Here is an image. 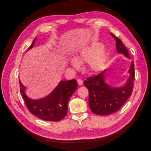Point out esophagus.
Wrapping results in <instances>:
<instances>
[{
    "mask_svg": "<svg viewBox=\"0 0 151 151\" xmlns=\"http://www.w3.org/2000/svg\"><path fill=\"white\" fill-rule=\"evenodd\" d=\"M77 83H78V84L79 85H82L83 84V80L82 79H77Z\"/></svg>",
    "mask_w": 151,
    "mask_h": 151,
    "instance_id": "esophagus-1",
    "label": "esophagus"
}]
</instances>
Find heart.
I'll return each instance as SVG.
<instances>
[{
    "label": "heart",
    "instance_id": "b5f03b06",
    "mask_svg": "<svg viewBox=\"0 0 151 151\" xmlns=\"http://www.w3.org/2000/svg\"><path fill=\"white\" fill-rule=\"evenodd\" d=\"M101 49L102 46L101 45H96L84 50L76 59H72L70 60L71 65L73 67L77 68L79 65H81L84 62H90V68L91 70L93 72L100 70L106 58L104 53H100L97 55Z\"/></svg>",
    "mask_w": 151,
    "mask_h": 151
}]
</instances>
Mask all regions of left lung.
I'll return each mask as SVG.
<instances>
[{
	"instance_id": "obj_1",
	"label": "left lung",
	"mask_w": 151,
	"mask_h": 151,
	"mask_svg": "<svg viewBox=\"0 0 151 151\" xmlns=\"http://www.w3.org/2000/svg\"><path fill=\"white\" fill-rule=\"evenodd\" d=\"M111 35L116 40V50L130 58L129 52L122 41L113 33ZM130 77L127 83L122 87L115 88L104 81V71L93 77H88L84 85L89 91V105L91 110L99 115H107L120 109L130 98L134 88L135 77L134 63L132 62L129 68Z\"/></svg>"
}]
</instances>
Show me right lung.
<instances>
[{
    "label": "right lung",
    "mask_w": 151,
    "mask_h": 151,
    "mask_svg": "<svg viewBox=\"0 0 151 151\" xmlns=\"http://www.w3.org/2000/svg\"><path fill=\"white\" fill-rule=\"evenodd\" d=\"M36 37L28 50L33 47ZM20 91L28 110L40 119L50 122L62 120L67 113V103L77 87V81H62L47 96L40 99H31L24 93L25 87L19 81Z\"/></svg>",
    "instance_id": "1"
}]
</instances>
